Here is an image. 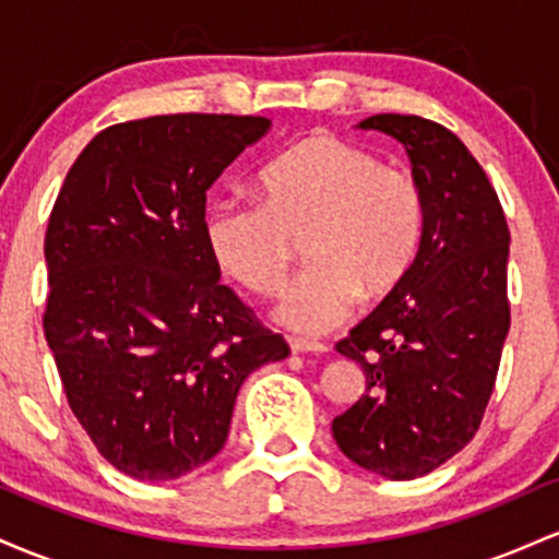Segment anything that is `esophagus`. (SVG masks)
<instances>
[{"label":"esophagus","mask_w":559,"mask_h":559,"mask_svg":"<svg viewBox=\"0 0 559 559\" xmlns=\"http://www.w3.org/2000/svg\"><path fill=\"white\" fill-rule=\"evenodd\" d=\"M290 350L293 354H328V346L317 341H300V337H290Z\"/></svg>","instance_id":"obj_1"}]
</instances>
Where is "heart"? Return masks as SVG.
<instances>
[{"label": "heart", "instance_id": "b5f03b06", "mask_svg": "<svg viewBox=\"0 0 559 559\" xmlns=\"http://www.w3.org/2000/svg\"><path fill=\"white\" fill-rule=\"evenodd\" d=\"M259 190L261 203L216 205L205 240L218 266L261 296L285 285L306 242L311 266L277 306L290 330L337 328L359 296L385 298L409 277L425 231V198L412 174L317 131L263 168Z\"/></svg>", "mask_w": 559, "mask_h": 559}]
</instances>
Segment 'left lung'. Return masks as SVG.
<instances>
[{
	"label": "left lung",
	"instance_id": "1",
	"mask_svg": "<svg viewBox=\"0 0 559 559\" xmlns=\"http://www.w3.org/2000/svg\"><path fill=\"white\" fill-rule=\"evenodd\" d=\"M406 147L425 198L419 255L337 354L364 369V396L332 419L350 462L412 480L451 460L480 428L510 332V229L497 190L454 131L380 112L359 123Z\"/></svg>",
	"mask_w": 559,
	"mask_h": 559
}]
</instances>
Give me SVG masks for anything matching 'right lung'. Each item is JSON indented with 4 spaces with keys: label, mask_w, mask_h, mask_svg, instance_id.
<instances>
[{
    "label": "right lung",
    "mask_w": 559,
    "mask_h": 559,
    "mask_svg": "<svg viewBox=\"0 0 559 559\" xmlns=\"http://www.w3.org/2000/svg\"><path fill=\"white\" fill-rule=\"evenodd\" d=\"M269 127L211 112L116 123L55 200L44 337L81 428L131 478L213 460L248 374L290 354L218 282L205 240V192Z\"/></svg>",
    "instance_id": "right-lung-1"
}]
</instances>
